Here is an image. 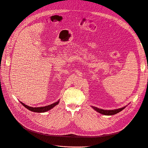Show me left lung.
Masks as SVG:
<instances>
[{"instance_id": "1", "label": "left lung", "mask_w": 148, "mask_h": 148, "mask_svg": "<svg viewBox=\"0 0 148 148\" xmlns=\"http://www.w3.org/2000/svg\"><path fill=\"white\" fill-rule=\"evenodd\" d=\"M91 107H92V109H94L96 111H97V112H99L103 115H115L116 114L120 112V111H122V110H123L125 108V107H122V108L114 109V110H104V109H101L99 108H97V107H93V106H91Z\"/></svg>"}]
</instances>
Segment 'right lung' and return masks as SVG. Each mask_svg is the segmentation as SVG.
Masks as SVG:
<instances>
[{
  "label": "right lung",
  "mask_w": 148,
  "mask_h": 148,
  "mask_svg": "<svg viewBox=\"0 0 148 148\" xmlns=\"http://www.w3.org/2000/svg\"><path fill=\"white\" fill-rule=\"evenodd\" d=\"M21 102V104L23 105V106H25V107H26V109L34 112H39V113H41V112H47L49 110H51V109H52L53 107H54L56 106H57L58 104H59V100L57 102H56L55 103H53V104H51V105H49V106H44V107H29L27 105H25L24 103L23 102Z\"/></svg>",
  "instance_id": "obj_1"
}]
</instances>
